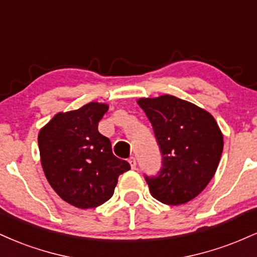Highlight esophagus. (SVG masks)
<instances>
[{
    "label": "esophagus",
    "instance_id": "1",
    "mask_svg": "<svg viewBox=\"0 0 257 257\" xmlns=\"http://www.w3.org/2000/svg\"><path fill=\"white\" fill-rule=\"evenodd\" d=\"M129 164H131L132 169H135V168H137V159L134 157H131L129 158Z\"/></svg>",
    "mask_w": 257,
    "mask_h": 257
}]
</instances>
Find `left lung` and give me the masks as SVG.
Wrapping results in <instances>:
<instances>
[{
	"label": "left lung",
	"mask_w": 257,
	"mask_h": 257,
	"mask_svg": "<svg viewBox=\"0 0 257 257\" xmlns=\"http://www.w3.org/2000/svg\"><path fill=\"white\" fill-rule=\"evenodd\" d=\"M138 104L151 122L162 152L156 176L145 175L153 198L180 205L196 198L210 182L222 155L223 137L214 117L173 95L143 98Z\"/></svg>",
	"instance_id": "8db88e82"
}]
</instances>
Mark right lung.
<instances>
[{"label": "right lung", "mask_w": 257, "mask_h": 257, "mask_svg": "<svg viewBox=\"0 0 257 257\" xmlns=\"http://www.w3.org/2000/svg\"><path fill=\"white\" fill-rule=\"evenodd\" d=\"M108 106L89 102L78 110L59 112L40 131L38 147L44 175L53 190L76 208L104 204L118 176L131 169L112 153L111 141L98 124Z\"/></svg>", "instance_id": "right-lung-1"}]
</instances>
